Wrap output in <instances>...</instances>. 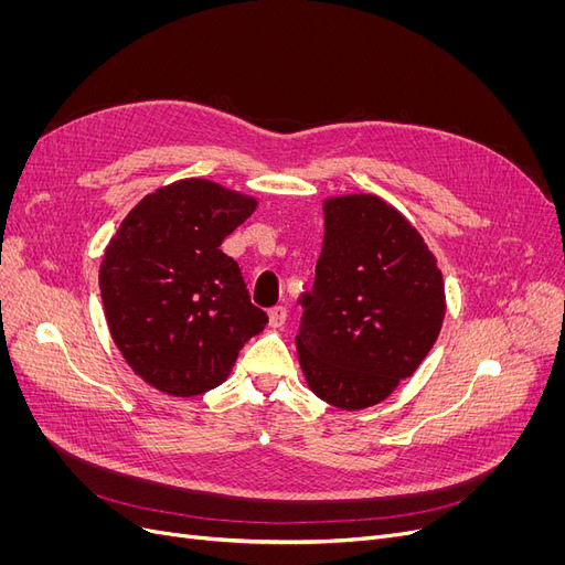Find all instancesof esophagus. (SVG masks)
Here are the masks:
<instances>
[{"mask_svg": "<svg viewBox=\"0 0 565 565\" xmlns=\"http://www.w3.org/2000/svg\"><path fill=\"white\" fill-rule=\"evenodd\" d=\"M267 316H270V324H273V328H281V324H284L286 318H288V311H286V307H273L270 311H267Z\"/></svg>", "mask_w": 565, "mask_h": 565, "instance_id": "esophagus-1", "label": "esophagus"}]
</instances>
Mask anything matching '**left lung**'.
<instances>
[{
  "instance_id": "obj_1",
  "label": "left lung",
  "mask_w": 565,
  "mask_h": 565,
  "mask_svg": "<svg viewBox=\"0 0 565 565\" xmlns=\"http://www.w3.org/2000/svg\"><path fill=\"white\" fill-rule=\"evenodd\" d=\"M295 337L309 390L341 409L387 398L441 330L444 281L419 231L373 194L324 201L316 281Z\"/></svg>"
}]
</instances>
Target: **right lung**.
Instances as JSON below:
<instances>
[{"label":"right lung","mask_w":565,"mask_h":565,"mask_svg":"<svg viewBox=\"0 0 565 565\" xmlns=\"http://www.w3.org/2000/svg\"><path fill=\"white\" fill-rule=\"evenodd\" d=\"M256 211L252 196L188 178L143 196L109 241L100 295L130 369L169 396L222 384L263 332L241 267L220 245Z\"/></svg>","instance_id":"obj_1"}]
</instances>
